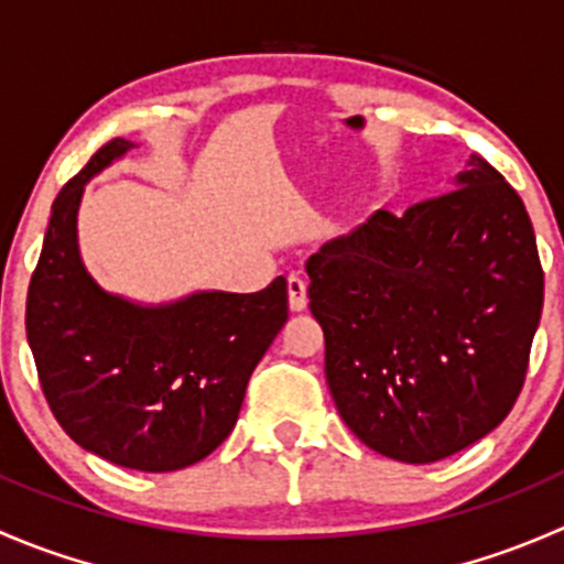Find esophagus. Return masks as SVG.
<instances>
[{
    "label": "esophagus",
    "mask_w": 564,
    "mask_h": 564,
    "mask_svg": "<svg viewBox=\"0 0 564 564\" xmlns=\"http://www.w3.org/2000/svg\"><path fill=\"white\" fill-rule=\"evenodd\" d=\"M286 292H289V311H294V314L305 311V305H308V286H305L303 278L297 275L289 278Z\"/></svg>",
    "instance_id": "1"
}]
</instances>
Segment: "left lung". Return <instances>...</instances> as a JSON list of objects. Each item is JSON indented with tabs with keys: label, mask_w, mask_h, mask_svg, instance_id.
<instances>
[{
	"label": "left lung",
	"mask_w": 564,
	"mask_h": 564,
	"mask_svg": "<svg viewBox=\"0 0 564 564\" xmlns=\"http://www.w3.org/2000/svg\"><path fill=\"white\" fill-rule=\"evenodd\" d=\"M340 420L382 456L431 464L491 434L519 398L543 270L519 193L469 155L442 196L384 209L305 264Z\"/></svg>",
	"instance_id": "obj_1"
}]
</instances>
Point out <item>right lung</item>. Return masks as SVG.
Returning a JSON list of instances; mask_svg holds the SVG:
<instances>
[{"label":"right lung","instance_id":"add662e5","mask_svg":"<svg viewBox=\"0 0 564 564\" xmlns=\"http://www.w3.org/2000/svg\"><path fill=\"white\" fill-rule=\"evenodd\" d=\"M135 147L108 141L56 196L26 294V340L45 401L76 445L128 469L174 471L235 429L250 373L286 324V281L169 303L100 286L78 246V207L87 182Z\"/></svg>","mask_w":564,"mask_h":564}]
</instances>
